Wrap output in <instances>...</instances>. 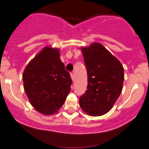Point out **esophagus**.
I'll return each mask as SVG.
<instances>
[{"instance_id":"34e87169","label":"esophagus","mask_w":149,"mask_h":149,"mask_svg":"<svg viewBox=\"0 0 149 149\" xmlns=\"http://www.w3.org/2000/svg\"><path fill=\"white\" fill-rule=\"evenodd\" d=\"M70 77H71V79H72V80H74V74H73V73H70Z\"/></svg>"}]
</instances>
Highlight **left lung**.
<instances>
[{"label":"left lung","instance_id":"left-lung-1","mask_svg":"<svg viewBox=\"0 0 149 149\" xmlns=\"http://www.w3.org/2000/svg\"><path fill=\"white\" fill-rule=\"evenodd\" d=\"M88 74L87 90L79 99V104L89 116L107 113L123 90L124 68L119 60L102 45L93 42L82 47Z\"/></svg>","mask_w":149,"mask_h":149}]
</instances>
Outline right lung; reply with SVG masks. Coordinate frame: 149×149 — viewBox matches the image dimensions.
Wrapping results in <instances>:
<instances>
[{
	"label": "right lung",
	"instance_id": "1",
	"mask_svg": "<svg viewBox=\"0 0 149 149\" xmlns=\"http://www.w3.org/2000/svg\"><path fill=\"white\" fill-rule=\"evenodd\" d=\"M22 79L30 104L45 115L58 112L72 84L70 73L60 59V49L48 46L29 63Z\"/></svg>",
	"mask_w": 149,
	"mask_h": 149
}]
</instances>
